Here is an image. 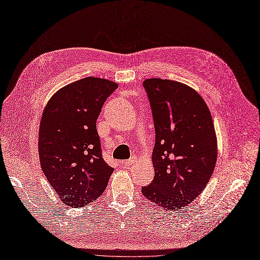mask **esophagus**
Listing matches in <instances>:
<instances>
[{"label": "esophagus", "mask_w": 260, "mask_h": 260, "mask_svg": "<svg viewBox=\"0 0 260 260\" xmlns=\"http://www.w3.org/2000/svg\"><path fill=\"white\" fill-rule=\"evenodd\" d=\"M134 162H135V158L132 157V158L127 159V160H122V161H121V164H122L123 166H125V167H128V166L133 165Z\"/></svg>", "instance_id": "34e87169"}]
</instances>
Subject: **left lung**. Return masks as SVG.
<instances>
[{
  "mask_svg": "<svg viewBox=\"0 0 260 260\" xmlns=\"http://www.w3.org/2000/svg\"><path fill=\"white\" fill-rule=\"evenodd\" d=\"M155 127L154 179L142 195L161 209H183L203 193L217 159L212 115L204 99L175 80L143 81Z\"/></svg>",
  "mask_w": 260,
  "mask_h": 260,
  "instance_id": "1",
  "label": "left lung"
}]
</instances>
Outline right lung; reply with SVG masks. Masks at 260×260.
<instances>
[{
	"instance_id": "add662e5",
	"label": "right lung",
	"mask_w": 260,
	"mask_h": 260,
	"mask_svg": "<svg viewBox=\"0 0 260 260\" xmlns=\"http://www.w3.org/2000/svg\"><path fill=\"white\" fill-rule=\"evenodd\" d=\"M113 81L86 77L56 91L43 111L38 155L48 182L65 205L93 203L107 187L113 168L103 159L96 120Z\"/></svg>"
}]
</instances>
